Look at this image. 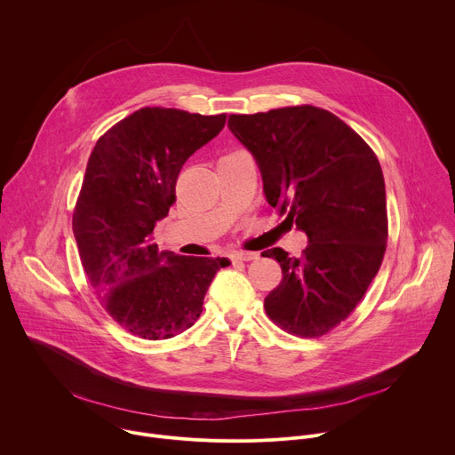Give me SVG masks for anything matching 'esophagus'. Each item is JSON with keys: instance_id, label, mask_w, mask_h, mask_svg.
<instances>
[{"instance_id": "34e87169", "label": "esophagus", "mask_w": 455, "mask_h": 455, "mask_svg": "<svg viewBox=\"0 0 455 455\" xmlns=\"http://www.w3.org/2000/svg\"><path fill=\"white\" fill-rule=\"evenodd\" d=\"M259 255L255 253V251H235V253H232L230 255V259H232V262H241V260H253V259H257Z\"/></svg>"}]
</instances>
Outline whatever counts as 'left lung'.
Instances as JSON below:
<instances>
[{"instance_id": "left-lung-1", "label": "left lung", "mask_w": 455, "mask_h": 455, "mask_svg": "<svg viewBox=\"0 0 455 455\" xmlns=\"http://www.w3.org/2000/svg\"><path fill=\"white\" fill-rule=\"evenodd\" d=\"M271 207L309 237L301 257L271 248L282 282L266 315L289 334L320 338L345 322L379 273L387 243L382 168L368 142L332 112L296 105L230 114Z\"/></svg>"}]
</instances>
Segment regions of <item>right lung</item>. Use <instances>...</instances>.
<instances>
[{
	"label": "right lung",
	"instance_id": "1",
	"mask_svg": "<svg viewBox=\"0 0 455 455\" xmlns=\"http://www.w3.org/2000/svg\"><path fill=\"white\" fill-rule=\"evenodd\" d=\"M225 114L142 107L108 128L87 163L73 234L89 283L124 331L157 341L202 315L205 292L228 259L161 251L156 223L175 204L184 163L225 126Z\"/></svg>",
	"mask_w": 455,
	"mask_h": 455
}]
</instances>
